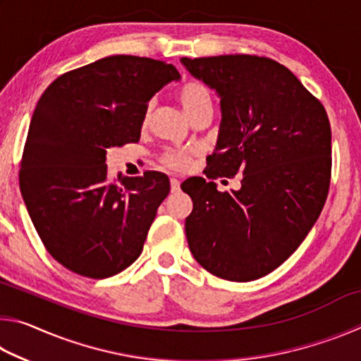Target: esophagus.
<instances>
[{
  "label": "esophagus",
  "instance_id": "1",
  "mask_svg": "<svg viewBox=\"0 0 361 361\" xmlns=\"http://www.w3.org/2000/svg\"><path fill=\"white\" fill-rule=\"evenodd\" d=\"M180 180L178 178H175V176H173V178L172 180H170V188H172V192H178L180 191Z\"/></svg>",
  "mask_w": 361,
  "mask_h": 361
}]
</instances>
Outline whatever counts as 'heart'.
<instances>
[{
	"mask_svg": "<svg viewBox=\"0 0 361 361\" xmlns=\"http://www.w3.org/2000/svg\"><path fill=\"white\" fill-rule=\"evenodd\" d=\"M176 99H178L180 105L185 109L189 118H192L195 113L202 111L205 108H212V95L207 85L200 81H186L183 82L178 90H176ZM151 118V105L146 108L143 121L148 124ZM195 154L194 149H181V148H172L167 149L161 156V162L173 170H188L191 167L192 157Z\"/></svg>",
	"mask_w": 361,
	"mask_h": 361,
	"instance_id": "obj_1",
	"label": "heart"
}]
</instances>
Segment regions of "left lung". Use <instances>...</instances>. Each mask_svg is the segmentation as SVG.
<instances>
[{
  "label": "left lung",
  "mask_w": 361,
  "mask_h": 361,
  "mask_svg": "<svg viewBox=\"0 0 361 361\" xmlns=\"http://www.w3.org/2000/svg\"><path fill=\"white\" fill-rule=\"evenodd\" d=\"M181 63L215 89L221 105L216 148L205 175H242L239 191L188 178L189 250L231 282L267 276L301 245L325 205L331 178V127L322 103L267 57L218 56Z\"/></svg>",
  "instance_id": "1"
}]
</instances>
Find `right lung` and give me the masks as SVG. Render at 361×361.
I'll return each instance as SVG.
<instances>
[{"label": "right lung", "instance_id": "right-lung-1", "mask_svg": "<svg viewBox=\"0 0 361 361\" xmlns=\"http://www.w3.org/2000/svg\"><path fill=\"white\" fill-rule=\"evenodd\" d=\"M181 76L173 65L111 56L59 76L41 95L20 164L35 229L60 264L106 279L140 255L169 195V176L108 180L106 149L137 143L151 97Z\"/></svg>", "mask_w": 361, "mask_h": 361}]
</instances>
